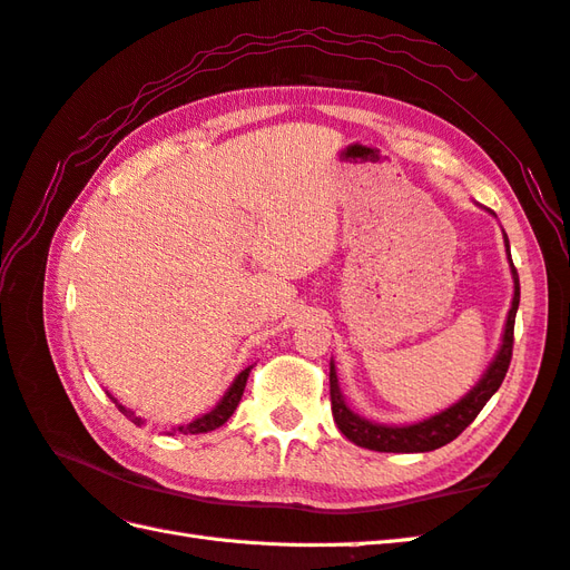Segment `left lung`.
Segmentation results:
<instances>
[{"instance_id": "8db88e82", "label": "left lung", "mask_w": 570, "mask_h": 570, "mask_svg": "<svg viewBox=\"0 0 570 570\" xmlns=\"http://www.w3.org/2000/svg\"><path fill=\"white\" fill-rule=\"evenodd\" d=\"M505 246H508V256H510L508 237H505ZM512 281H515V295H512V307L508 312L501 351H498L491 367L485 370V374L474 390H471L462 401H456V404L450 406L448 411L433 415V419L413 423V425H401V428L380 425V423H372V421L363 419V415H357L348 406H345V401L338 390L336 367H333V363H331V372H328L331 411H333V421H336L341 433L351 442H355V445L374 450V452H430V450L448 445V442H452L456 435H462V430L476 419L481 409L485 406V401H489L498 392V386L503 384L505 372L510 367L512 341H515V314L520 307V277H518L515 266H512Z\"/></svg>"}]
</instances>
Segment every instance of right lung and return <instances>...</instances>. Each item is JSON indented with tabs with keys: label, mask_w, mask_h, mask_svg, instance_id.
Masks as SVG:
<instances>
[{
	"label": "right lung",
	"mask_w": 570,
	"mask_h": 570,
	"mask_svg": "<svg viewBox=\"0 0 570 570\" xmlns=\"http://www.w3.org/2000/svg\"><path fill=\"white\" fill-rule=\"evenodd\" d=\"M248 372H252V367H246L244 372H239V377L234 380V384L229 386L227 390V394L222 396V401L219 404L210 411V413H205L203 419H198V421H193V423H188V425H180L178 430L184 435H198V433H210V430H215V428H219L222 423H227V419L229 415L234 413V409L239 406V401H242V394H244V386H246V380H248ZM125 415H128V419L135 423V425H142V419H137L135 413H130V411H125V406H118Z\"/></svg>",
	"instance_id": "add662e5"
}]
</instances>
